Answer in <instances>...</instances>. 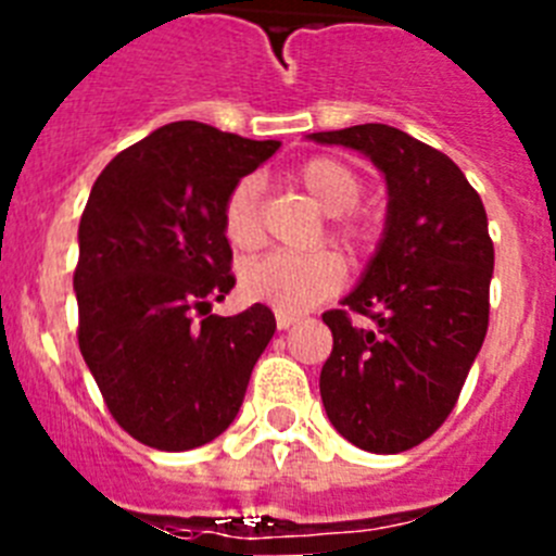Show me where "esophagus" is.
<instances>
[{
    "instance_id": "obj_1",
    "label": "esophagus",
    "mask_w": 556,
    "mask_h": 556,
    "mask_svg": "<svg viewBox=\"0 0 556 556\" xmlns=\"http://www.w3.org/2000/svg\"><path fill=\"white\" fill-rule=\"evenodd\" d=\"M294 323H298V317H294V314H283V312L275 314V326L281 328V331H287V328H292Z\"/></svg>"
}]
</instances>
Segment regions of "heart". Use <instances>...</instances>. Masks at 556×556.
<instances>
[{"instance_id": "b5f03b06", "label": "heart", "mask_w": 556, "mask_h": 556, "mask_svg": "<svg viewBox=\"0 0 556 556\" xmlns=\"http://www.w3.org/2000/svg\"><path fill=\"white\" fill-rule=\"evenodd\" d=\"M298 180L312 200L331 217V239L358 253L372 239V223L356 214L362 200V178L345 161L312 159L298 169ZM223 230L239 250L262 239V180L244 175L230 186L223 203ZM345 281V264L331 250L312 253H267L248 262L239 275L244 298L283 314H301L326 301Z\"/></svg>"}]
</instances>
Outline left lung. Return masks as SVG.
Listing matches in <instances>:
<instances>
[{"label":"left lung","mask_w":556,"mask_h":556,"mask_svg":"<svg viewBox=\"0 0 556 556\" xmlns=\"http://www.w3.org/2000/svg\"><path fill=\"white\" fill-rule=\"evenodd\" d=\"M384 172V239L342 306L323 314L333 351L320 372L328 420L370 454L429 440L456 406L490 320L493 239L459 166L390 125L312 132ZM374 320L356 329L350 312Z\"/></svg>","instance_id":"8db88e82"}]
</instances>
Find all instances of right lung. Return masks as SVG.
Here are the masks:
<instances>
[{"mask_svg": "<svg viewBox=\"0 0 556 556\" xmlns=\"http://www.w3.org/2000/svg\"><path fill=\"white\" fill-rule=\"evenodd\" d=\"M278 147L172 122L122 150L88 194L77 342L113 420L150 448L189 451L223 434L273 339L262 303L233 317L208 308L236 283L225 198Z\"/></svg>", "mask_w": 556, "mask_h": 556, "instance_id": "obj_1", "label": "right lung"}]
</instances>
